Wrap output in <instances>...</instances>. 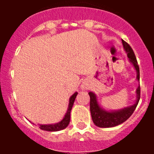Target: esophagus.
Returning <instances> with one entry per match:
<instances>
[{"instance_id":"obj_1","label":"esophagus","mask_w":154,"mask_h":154,"mask_svg":"<svg viewBox=\"0 0 154 154\" xmlns=\"http://www.w3.org/2000/svg\"><path fill=\"white\" fill-rule=\"evenodd\" d=\"M82 89H86V87H82Z\"/></svg>"}]
</instances>
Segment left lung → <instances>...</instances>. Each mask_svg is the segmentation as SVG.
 <instances>
[{
  "label": "left lung",
  "instance_id": "1",
  "mask_svg": "<svg viewBox=\"0 0 154 154\" xmlns=\"http://www.w3.org/2000/svg\"><path fill=\"white\" fill-rule=\"evenodd\" d=\"M122 42H123V45L125 51L127 53V57L129 58V60L133 64L135 69L137 70V80H140V68H139L138 63H137L135 54H134L132 48L130 47V45L128 44L127 42L123 41V39H122ZM137 99L135 104H133L131 106L123 109L118 110V111L108 112V111H106V110L100 108V106L98 104L96 95L93 92H89V97H90V112L94 124L99 126V127L109 128L113 127V126H118L121 123H124L125 121L127 120L131 116L135 109L137 108L139 101H140V85H139L137 89Z\"/></svg>",
  "mask_w": 154,
  "mask_h": 154
}]
</instances>
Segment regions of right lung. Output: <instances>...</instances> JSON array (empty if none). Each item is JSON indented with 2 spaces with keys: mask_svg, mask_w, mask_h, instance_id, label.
<instances>
[{
  "mask_svg": "<svg viewBox=\"0 0 154 154\" xmlns=\"http://www.w3.org/2000/svg\"><path fill=\"white\" fill-rule=\"evenodd\" d=\"M78 92H75L72 96H71L69 99V108H68L67 112L65 115V117L63 118L62 121H60L59 123H55V124H49V125H40L39 128L42 130H45V131H59V130H64L65 128L68 126L70 122V112L72 108L73 103L75 102L76 96H77Z\"/></svg>",
  "mask_w": 154,
  "mask_h": 154,
  "instance_id": "obj_1",
  "label": "right lung"
}]
</instances>
